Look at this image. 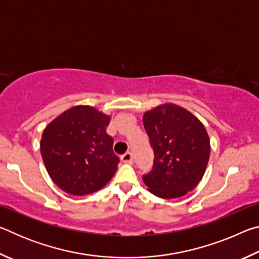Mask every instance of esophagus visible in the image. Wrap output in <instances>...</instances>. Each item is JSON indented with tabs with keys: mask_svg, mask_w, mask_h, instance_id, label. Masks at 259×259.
I'll return each mask as SVG.
<instances>
[{
	"mask_svg": "<svg viewBox=\"0 0 259 259\" xmlns=\"http://www.w3.org/2000/svg\"><path fill=\"white\" fill-rule=\"evenodd\" d=\"M121 160H122V162H124V163H129V164L134 163L133 153H130V152L124 153L123 155H121Z\"/></svg>",
	"mask_w": 259,
	"mask_h": 259,
	"instance_id": "34e87169",
	"label": "esophagus"
}]
</instances>
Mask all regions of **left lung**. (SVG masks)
Segmentation results:
<instances>
[{
    "label": "left lung",
    "instance_id": "1",
    "mask_svg": "<svg viewBox=\"0 0 259 259\" xmlns=\"http://www.w3.org/2000/svg\"><path fill=\"white\" fill-rule=\"evenodd\" d=\"M143 122L154 152L153 168L143 176L148 191L162 199H175L194 190L210 156L204 125L175 104L146 112Z\"/></svg>",
    "mask_w": 259,
    "mask_h": 259
}]
</instances>
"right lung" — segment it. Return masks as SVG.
<instances>
[{"label": "right lung", "instance_id": "obj_1", "mask_svg": "<svg viewBox=\"0 0 259 259\" xmlns=\"http://www.w3.org/2000/svg\"><path fill=\"white\" fill-rule=\"evenodd\" d=\"M109 120L91 106H74L43 131L42 159L61 190L87 195L111 181L120 159L113 152V138L106 134Z\"/></svg>", "mask_w": 259, "mask_h": 259}]
</instances>
